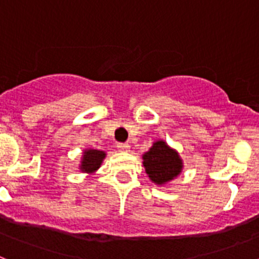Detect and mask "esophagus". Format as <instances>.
Segmentation results:
<instances>
[{"label":"esophagus","instance_id":"esophagus-1","mask_svg":"<svg viewBox=\"0 0 259 259\" xmlns=\"http://www.w3.org/2000/svg\"><path fill=\"white\" fill-rule=\"evenodd\" d=\"M116 148H118L119 152L127 153V152H130V148H131V146L128 145V144H118V145H116Z\"/></svg>","mask_w":259,"mask_h":259}]
</instances>
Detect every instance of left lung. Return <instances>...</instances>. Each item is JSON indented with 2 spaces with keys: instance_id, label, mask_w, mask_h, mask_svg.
<instances>
[{
  "instance_id": "left-lung-1",
  "label": "left lung",
  "mask_w": 259,
  "mask_h": 259,
  "mask_svg": "<svg viewBox=\"0 0 259 259\" xmlns=\"http://www.w3.org/2000/svg\"><path fill=\"white\" fill-rule=\"evenodd\" d=\"M143 166L148 178L158 187H163L182 174L184 162L179 152L166 141L155 140L143 154Z\"/></svg>"
}]
</instances>
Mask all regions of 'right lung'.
I'll return each mask as SVG.
<instances>
[{"label": "right lung", "mask_w": 259, "mask_h": 259, "mask_svg": "<svg viewBox=\"0 0 259 259\" xmlns=\"http://www.w3.org/2000/svg\"><path fill=\"white\" fill-rule=\"evenodd\" d=\"M106 158V152L100 149H93V148H85L83 150V154L80 158L79 170L88 175H95L101 167L102 162Z\"/></svg>", "instance_id": "obj_1"}]
</instances>
